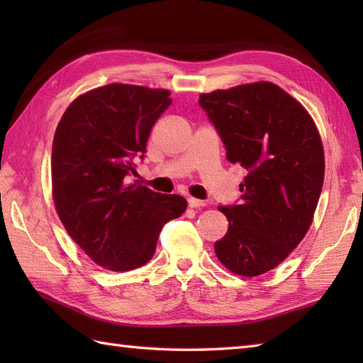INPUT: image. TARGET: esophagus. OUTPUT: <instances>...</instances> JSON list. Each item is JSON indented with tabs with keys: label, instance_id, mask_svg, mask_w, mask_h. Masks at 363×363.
<instances>
[{
	"label": "esophagus",
	"instance_id": "obj_1",
	"mask_svg": "<svg viewBox=\"0 0 363 363\" xmlns=\"http://www.w3.org/2000/svg\"><path fill=\"white\" fill-rule=\"evenodd\" d=\"M203 206H204V201H201V199L189 198V207H191V209H196V207H203Z\"/></svg>",
	"mask_w": 363,
	"mask_h": 363
}]
</instances>
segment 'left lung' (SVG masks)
Masks as SVG:
<instances>
[{"mask_svg":"<svg viewBox=\"0 0 363 363\" xmlns=\"http://www.w3.org/2000/svg\"><path fill=\"white\" fill-rule=\"evenodd\" d=\"M230 164L248 174L242 203L218 206L229 221L215 254L245 277L276 268L309 230L325 181V150L311 113L273 82L199 95Z\"/></svg>","mask_w":363,"mask_h":363,"instance_id":"8db88e82","label":"left lung"}]
</instances>
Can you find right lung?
<instances>
[{"instance_id":"right-lung-1","label":"right lung","mask_w":363,"mask_h":363,"mask_svg":"<svg viewBox=\"0 0 363 363\" xmlns=\"http://www.w3.org/2000/svg\"><path fill=\"white\" fill-rule=\"evenodd\" d=\"M172 91L107 84L67 107L52 140L51 184L56 212L82 251L111 272L145 265L160 229L187 209L186 198L140 184L133 159L143 157L154 123Z\"/></svg>"}]
</instances>
